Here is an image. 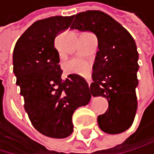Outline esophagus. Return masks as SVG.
Returning <instances> with one entry per match:
<instances>
[{
	"label": "esophagus",
	"mask_w": 154,
	"mask_h": 154,
	"mask_svg": "<svg viewBox=\"0 0 154 154\" xmlns=\"http://www.w3.org/2000/svg\"><path fill=\"white\" fill-rule=\"evenodd\" d=\"M86 80H87V82H88V87L91 88V78H88V79H86Z\"/></svg>",
	"instance_id": "esophagus-1"
}]
</instances>
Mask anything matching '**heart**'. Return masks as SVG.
I'll use <instances>...</instances> for the list:
<instances>
[{
	"label": "heart",
	"instance_id": "heart-1",
	"mask_svg": "<svg viewBox=\"0 0 154 154\" xmlns=\"http://www.w3.org/2000/svg\"><path fill=\"white\" fill-rule=\"evenodd\" d=\"M66 69L68 73H71V74L86 75L88 74V71H90V64L84 60L74 59L66 63Z\"/></svg>",
	"mask_w": 154,
	"mask_h": 154
}]
</instances>
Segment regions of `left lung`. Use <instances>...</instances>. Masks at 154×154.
Returning <instances> with one entry per match:
<instances>
[{
    "label": "left lung",
    "instance_id": "left-lung-1",
    "mask_svg": "<svg viewBox=\"0 0 154 154\" xmlns=\"http://www.w3.org/2000/svg\"><path fill=\"white\" fill-rule=\"evenodd\" d=\"M70 28L92 32L98 39L90 91L94 97L105 98L109 104L105 113L98 116L100 128L108 134L126 131L138 106L139 54L134 38L113 17L100 11L75 14Z\"/></svg>",
    "mask_w": 154,
    "mask_h": 154
}]
</instances>
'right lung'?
Wrapping results in <instances>:
<instances>
[{"instance_id": "right-lung-1", "label": "right lung", "mask_w": 154, "mask_h": 154, "mask_svg": "<svg viewBox=\"0 0 154 154\" xmlns=\"http://www.w3.org/2000/svg\"><path fill=\"white\" fill-rule=\"evenodd\" d=\"M73 19L74 15L51 16L36 21L18 38L13 54V71L29 120L39 133L54 139L72 134L74 112L87 105L92 95L80 75L61 78L54 39Z\"/></svg>"}]
</instances>
